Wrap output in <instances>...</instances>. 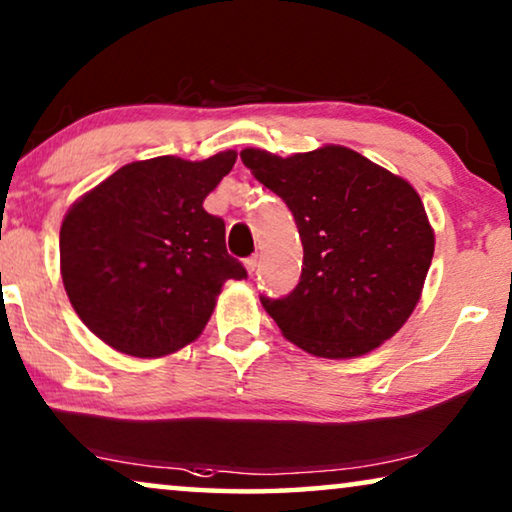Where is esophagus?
<instances>
[{"mask_svg":"<svg viewBox=\"0 0 512 512\" xmlns=\"http://www.w3.org/2000/svg\"><path fill=\"white\" fill-rule=\"evenodd\" d=\"M243 264H246L248 273H255V269H257V255H250V257H246V259H243Z\"/></svg>","mask_w":512,"mask_h":512,"instance_id":"34e87169","label":"esophagus"}]
</instances>
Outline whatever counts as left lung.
Masks as SVG:
<instances>
[{"mask_svg": "<svg viewBox=\"0 0 512 512\" xmlns=\"http://www.w3.org/2000/svg\"><path fill=\"white\" fill-rule=\"evenodd\" d=\"M241 160L297 222L304 264L297 287L262 306L285 338L318 357H359L413 313L434 257V232L413 187L355 150L325 146Z\"/></svg>", "mask_w": 512, "mask_h": 512, "instance_id": "left-lung-1", "label": "left lung"}]
</instances>
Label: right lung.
<instances>
[{"label":"right lung","mask_w":512,"mask_h":512,"mask_svg":"<svg viewBox=\"0 0 512 512\" xmlns=\"http://www.w3.org/2000/svg\"><path fill=\"white\" fill-rule=\"evenodd\" d=\"M234 162V150L132 162L71 206L62 280L92 334L132 357L169 355L201 334L225 280L248 278L227 253L225 220L204 211Z\"/></svg>","instance_id":"add662e5"}]
</instances>
